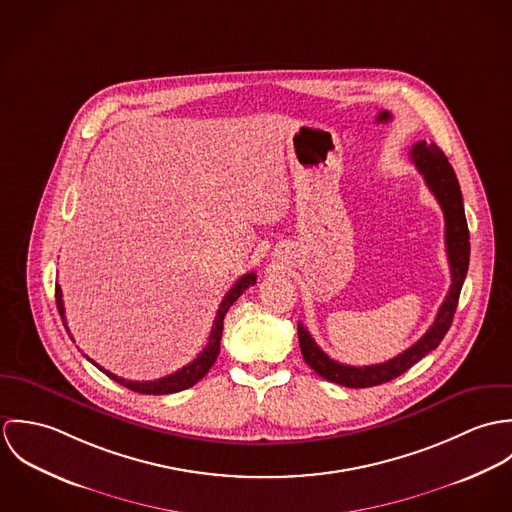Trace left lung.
I'll list each match as a JSON object with an SVG mask.
<instances>
[{
    "label": "left lung",
    "instance_id": "8db88e82",
    "mask_svg": "<svg viewBox=\"0 0 512 512\" xmlns=\"http://www.w3.org/2000/svg\"><path fill=\"white\" fill-rule=\"evenodd\" d=\"M410 159L416 165V169L424 175L426 185L438 199L439 207L443 211L445 250H447V260L451 270L449 292L439 307L434 325L426 331V335L418 343H414L410 349L400 353L398 357L380 365L351 366L333 361L321 351V347H317L309 331L301 323H297V337H299V347L305 363L329 382L349 386V388H366V386L384 384L404 374L410 366L416 365L430 351H434L451 327L459 293L467 276L469 250H471L469 228H467L465 211H463V197H461L459 181L455 177L453 167L449 165L445 153L434 142L432 144L424 140L418 142L410 149Z\"/></svg>",
    "mask_w": 512,
    "mask_h": 512
}]
</instances>
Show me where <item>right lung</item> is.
<instances>
[{"label": "right lung", "instance_id": "add662e5", "mask_svg": "<svg viewBox=\"0 0 512 512\" xmlns=\"http://www.w3.org/2000/svg\"><path fill=\"white\" fill-rule=\"evenodd\" d=\"M254 284H256V274H254V272H248V274H244V276L228 290V293H226V295L222 297V301H220L219 311H217V317H215V321H213V329H211L207 347L199 353V357H197L195 361H191L189 365L179 368V370L173 372V374H167V376L157 378V380H147V382L126 380V378H122V376H116V374L104 370L102 366L96 365V363H94L92 359H88L86 355H84V357H86L92 365L98 366L102 372H106V376H110V378L116 380L118 384L130 388V390H134V392H140V394H173V392H181V390H185V388H191L193 384H197V382L211 370V366L215 365V361H217V357H219L222 321H224L226 311L230 309V305H232L242 293L246 292V290H248L250 286H254ZM55 297H57V309H59V313H61V317H63V323H65V305H63V292H61V286H59V284L55 286ZM65 327H67V323H65ZM67 333H69V327H67Z\"/></svg>", "mask_w": 512, "mask_h": 512}]
</instances>
